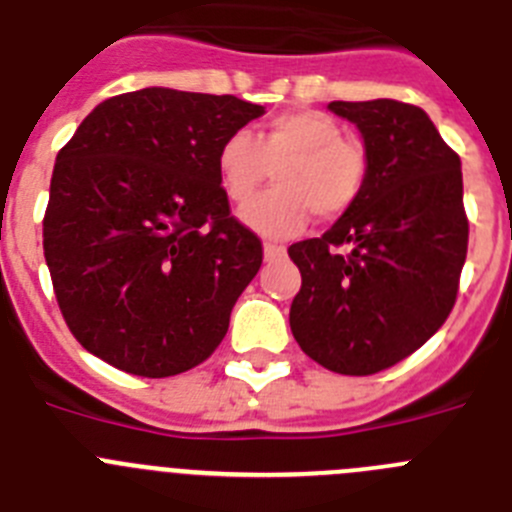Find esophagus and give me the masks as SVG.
<instances>
[{
  "instance_id": "1",
  "label": "esophagus",
  "mask_w": 512,
  "mask_h": 512,
  "mask_svg": "<svg viewBox=\"0 0 512 512\" xmlns=\"http://www.w3.org/2000/svg\"><path fill=\"white\" fill-rule=\"evenodd\" d=\"M285 255L283 245H273V242H267L265 245V260H278V257Z\"/></svg>"
}]
</instances>
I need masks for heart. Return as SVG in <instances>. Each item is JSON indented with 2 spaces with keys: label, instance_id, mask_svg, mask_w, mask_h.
Instances as JSON below:
<instances>
[{
  "label": "heart",
  "instance_id": "heart-1",
  "mask_svg": "<svg viewBox=\"0 0 512 512\" xmlns=\"http://www.w3.org/2000/svg\"><path fill=\"white\" fill-rule=\"evenodd\" d=\"M275 170L278 188L242 209L252 232L285 239L301 232L311 214L334 222L347 214L365 191L370 160L365 147L344 137L342 124L316 109L283 112L267 122L260 140L232 132L216 153V173L234 204H245Z\"/></svg>",
  "mask_w": 512,
  "mask_h": 512
}]
</instances>
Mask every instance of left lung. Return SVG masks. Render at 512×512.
<instances>
[{"instance_id": "left-lung-1", "label": "left lung", "mask_w": 512, "mask_h": 512, "mask_svg": "<svg viewBox=\"0 0 512 512\" xmlns=\"http://www.w3.org/2000/svg\"><path fill=\"white\" fill-rule=\"evenodd\" d=\"M329 109L357 124L370 173L329 232L288 247L303 280L290 331L326 370L375 375L423 347L457 301L469 242L462 163L421 107L372 99Z\"/></svg>"}]
</instances>
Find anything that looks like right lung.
<instances>
[{
	"instance_id": "1",
	"label": "right lung",
	"mask_w": 512,
	"mask_h": 512,
	"mask_svg": "<svg viewBox=\"0 0 512 512\" xmlns=\"http://www.w3.org/2000/svg\"><path fill=\"white\" fill-rule=\"evenodd\" d=\"M262 112L150 86L78 124L55 158L43 250L81 347L130 375L170 377L222 344L262 242L229 211L216 153Z\"/></svg>"
}]
</instances>
